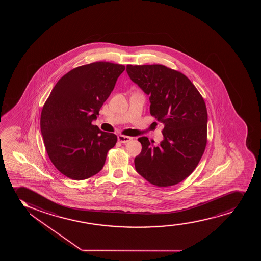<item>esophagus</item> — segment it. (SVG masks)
<instances>
[{
    "mask_svg": "<svg viewBox=\"0 0 261 261\" xmlns=\"http://www.w3.org/2000/svg\"><path fill=\"white\" fill-rule=\"evenodd\" d=\"M117 139H118V141H119L120 143L126 144V143L130 141L132 138V137H128V136L119 135L117 137Z\"/></svg>",
    "mask_w": 261,
    "mask_h": 261,
    "instance_id": "1",
    "label": "esophagus"
}]
</instances>
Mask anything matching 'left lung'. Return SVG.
<instances>
[{
	"label": "left lung",
	"instance_id": "left-lung-1",
	"mask_svg": "<svg viewBox=\"0 0 261 261\" xmlns=\"http://www.w3.org/2000/svg\"><path fill=\"white\" fill-rule=\"evenodd\" d=\"M129 78L150 96V115L164 123V140L155 146L138 138L142 151L135 168L159 187L175 186L194 171L207 143V110L203 96L183 73L161 64L132 65Z\"/></svg>",
	"mask_w": 261,
	"mask_h": 261
}]
</instances>
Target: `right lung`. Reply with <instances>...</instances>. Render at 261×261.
<instances>
[{
	"label": "right lung",
	"mask_w": 261,
	"mask_h": 261,
	"mask_svg": "<svg viewBox=\"0 0 261 261\" xmlns=\"http://www.w3.org/2000/svg\"><path fill=\"white\" fill-rule=\"evenodd\" d=\"M125 66L96 62L72 69L55 85L41 113L46 151L61 173L87 179L102 170L117 136L92 124Z\"/></svg>",
	"instance_id": "right-lung-1"
}]
</instances>
